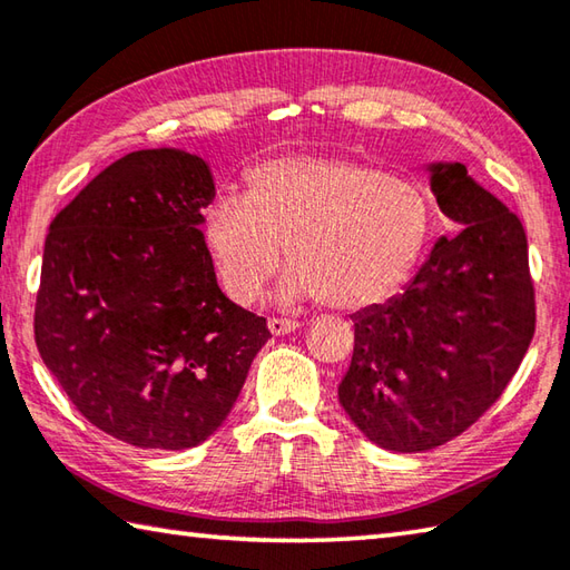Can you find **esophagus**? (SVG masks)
Wrapping results in <instances>:
<instances>
[{
  "mask_svg": "<svg viewBox=\"0 0 570 570\" xmlns=\"http://www.w3.org/2000/svg\"><path fill=\"white\" fill-rule=\"evenodd\" d=\"M266 326H269L274 336H288V333H294L298 328V323L292 318H269Z\"/></svg>",
  "mask_w": 570,
  "mask_h": 570,
  "instance_id": "1",
  "label": "esophagus"
}]
</instances>
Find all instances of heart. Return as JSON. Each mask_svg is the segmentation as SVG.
I'll return each mask as SVG.
<instances>
[{
  "label": "heart",
  "instance_id": "1",
  "mask_svg": "<svg viewBox=\"0 0 570 570\" xmlns=\"http://www.w3.org/2000/svg\"><path fill=\"white\" fill-rule=\"evenodd\" d=\"M425 189L348 155H292L254 167L242 195L205 212V244L222 284L254 304L282 252L292 269L282 301L321 298L328 308L383 304L415 272L430 237Z\"/></svg>",
  "mask_w": 570,
  "mask_h": 570
}]
</instances>
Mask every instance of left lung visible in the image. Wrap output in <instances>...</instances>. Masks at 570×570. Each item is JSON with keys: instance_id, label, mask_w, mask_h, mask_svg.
<instances>
[{"instance_id": "left-lung-1", "label": "left lung", "mask_w": 570, "mask_h": 570, "mask_svg": "<svg viewBox=\"0 0 570 570\" xmlns=\"http://www.w3.org/2000/svg\"><path fill=\"white\" fill-rule=\"evenodd\" d=\"M456 232L434 244L400 296L353 316L343 410L367 440L425 452L460 438L492 407L537 331L529 244L519 217L462 163L430 167Z\"/></svg>"}]
</instances>
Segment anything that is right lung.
I'll return each mask as SVG.
<instances>
[{"mask_svg": "<svg viewBox=\"0 0 570 570\" xmlns=\"http://www.w3.org/2000/svg\"><path fill=\"white\" fill-rule=\"evenodd\" d=\"M215 183L203 158L138 150L53 217L33 341L81 415L142 450L215 432L262 345L266 318L219 292L199 229Z\"/></svg>", "mask_w": 570, "mask_h": 570, "instance_id": "obj_1", "label": "right lung"}]
</instances>
